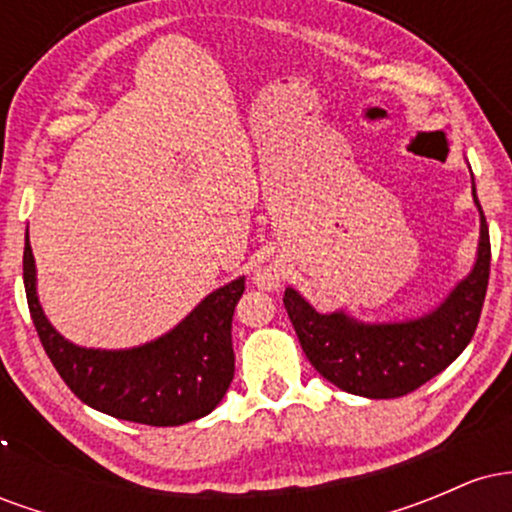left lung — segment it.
<instances>
[{
	"instance_id": "1",
	"label": "left lung",
	"mask_w": 512,
	"mask_h": 512,
	"mask_svg": "<svg viewBox=\"0 0 512 512\" xmlns=\"http://www.w3.org/2000/svg\"><path fill=\"white\" fill-rule=\"evenodd\" d=\"M474 202L481 214L477 264L431 315L395 325H363L344 313L320 315L286 289V313L322 378L351 395L392 399L414 392L462 354L479 325L491 272L489 226L477 192Z\"/></svg>"
}]
</instances>
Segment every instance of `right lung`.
<instances>
[{
  "mask_svg": "<svg viewBox=\"0 0 512 512\" xmlns=\"http://www.w3.org/2000/svg\"><path fill=\"white\" fill-rule=\"evenodd\" d=\"M23 286L45 354L88 407L134 424L180 426L207 416L226 395L236 370L231 322L245 291V276L209 293L166 337L127 351L81 349L55 332L35 293L28 236Z\"/></svg>",
  "mask_w": 512,
  "mask_h": 512,
  "instance_id": "add662e5",
  "label": "right lung"
}]
</instances>
